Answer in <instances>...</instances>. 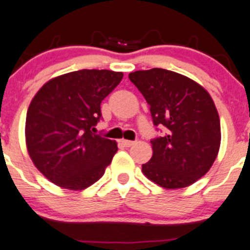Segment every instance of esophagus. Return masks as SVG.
Wrapping results in <instances>:
<instances>
[{
    "label": "esophagus",
    "instance_id": "obj_1",
    "mask_svg": "<svg viewBox=\"0 0 250 250\" xmlns=\"http://www.w3.org/2000/svg\"><path fill=\"white\" fill-rule=\"evenodd\" d=\"M122 143L125 146V147H131V146L135 145V142H133V141H128V140H123Z\"/></svg>",
    "mask_w": 250,
    "mask_h": 250
}]
</instances>
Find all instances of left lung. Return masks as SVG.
I'll use <instances>...</instances> for the list:
<instances>
[{
    "instance_id": "obj_1",
    "label": "left lung",
    "mask_w": 250,
    "mask_h": 250,
    "mask_svg": "<svg viewBox=\"0 0 250 250\" xmlns=\"http://www.w3.org/2000/svg\"><path fill=\"white\" fill-rule=\"evenodd\" d=\"M128 79L147 101L154 125L167 128L150 141L153 155L142 172L167 189L191 186L209 171L221 143L211 96L192 79L167 69L138 70Z\"/></svg>"
}]
</instances>
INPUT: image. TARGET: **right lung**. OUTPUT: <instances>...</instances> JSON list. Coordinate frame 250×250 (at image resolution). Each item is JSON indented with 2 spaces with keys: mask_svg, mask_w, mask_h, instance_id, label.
<instances>
[{
  "mask_svg": "<svg viewBox=\"0 0 250 250\" xmlns=\"http://www.w3.org/2000/svg\"><path fill=\"white\" fill-rule=\"evenodd\" d=\"M122 71L83 69L47 81L26 113V149L46 179L81 191L97 182L118 150L115 141L93 135L101 103L119 85Z\"/></svg>",
  "mask_w": 250,
  "mask_h": 250,
  "instance_id": "obj_1",
  "label": "right lung"
}]
</instances>
